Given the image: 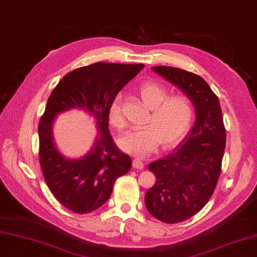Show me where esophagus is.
I'll return each instance as SVG.
<instances>
[{"mask_svg": "<svg viewBox=\"0 0 257 257\" xmlns=\"http://www.w3.org/2000/svg\"><path fill=\"white\" fill-rule=\"evenodd\" d=\"M133 166H134V168H136V169H140V170L144 168L143 161L140 158H135L133 161Z\"/></svg>", "mask_w": 257, "mask_h": 257, "instance_id": "obj_1", "label": "esophagus"}]
</instances>
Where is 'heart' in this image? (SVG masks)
Here are the masks:
<instances>
[{
    "instance_id": "1",
    "label": "heart",
    "mask_w": 257,
    "mask_h": 257,
    "mask_svg": "<svg viewBox=\"0 0 257 257\" xmlns=\"http://www.w3.org/2000/svg\"><path fill=\"white\" fill-rule=\"evenodd\" d=\"M143 103L152 113L148 126L131 130L120 138V149L137 157H145L163 143L165 149L178 144L187 134L194 119V104L185 94H172L157 82H145L139 88ZM108 119L113 127L121 130L124 120L121 113V94H117L108 106Z\"/></svg>"
}]
</instances>
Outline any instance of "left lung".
Here are the masks:
<instances>
[{
  "instance_id": "8db88e82",
  "label": "left lung",
  "mask_w": 257,
  "mask_h": 257,
  "mask_svg": "<svg viewBox=\"0 0 257 257\" xmlns=\"http://www.w3.org/2000/svg\"><path fill=\"white\" fill-rule=\"evenodd\" d=\"M153 70L184 91L197 113L192 133L179 148L149 166L156 181L145 194V206L160 222L175 224L197 214L213 195L222 171L226 129L218 98L202 77L165 65Z\"/></svg>"
}]
</instances>
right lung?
<instances>
[{
    "instance_id": "obj_1",
    "label": "right lung",
    "mask_w": 257,
    "mask_h": 257,
    "mask_svg": "<svg viewBox=\"0 0 257 257\" xmlns=\"http://www.w3.org/2000/svg\"><path fill=\"white\" fill-rule=\"evenodd\" d=\"M144 64L97 62L64 75L51 91L39 122V155L44 180L64 208L87 214L105 203L116 180L131 168L108 131V106L121 88ZM77 107L95 116L100 129L92 151L80 160H68L57 152L51 124L60 111Z\"/></svg>"
}]
</instances>
